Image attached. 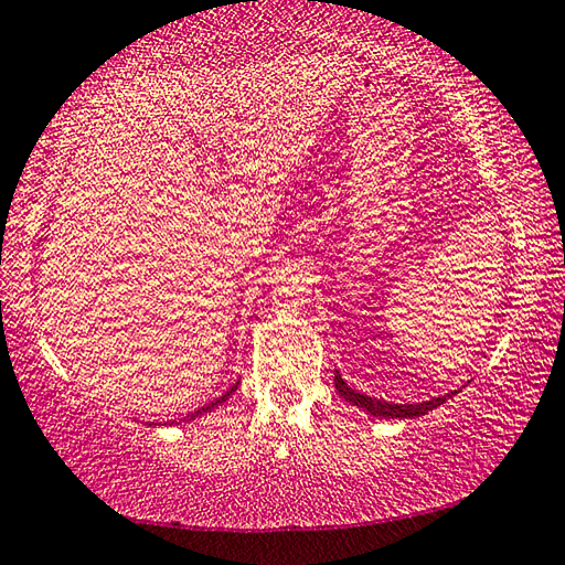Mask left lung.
Listing matches in <instances>:
<instances>
[{
	"label": "left lung",
	"mask_w": 565,
	"mask_h": 565,
	"mask_svg": "<svg viewBox=\"0 0 565 565\" xmlns=\"http://www.w3.org/2000/svg\"><path fill=\"white\" fill-rule=\"evenodd\" d=\"M333 386H337V391L341 394V398H347L351 406H359L366 411V414L376 416V418H414V416H424L428 414V411H434L444 404L446 398L456 396L458 391H448L446 396H438V398H431V401H420V404H394V401H381V398H371L366 394H361V391H353L347 381L341 379V374L337 371L333 374Z\"/></svg>",
	"instance_id": "1"
}]
</instances>
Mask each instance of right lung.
Segmentation results:
<instances>
[{
  "label": "right lung",
  "mask_w": 565,
  "mask_h": 565,
  "mask_svg": "<svg viewBox=\"0 0 565 565\" xmlns=\"http://www.w3.org/2000/svg\"><path fill=\"white\" fill-rule=\"evenodd\" d=\"M236 386H238V384H234L232 388H228V391H226V394H224V396H218L216 401H212V404H206V406H202V408H199V411H194V414H191V416H189V420H194V418H199V416H204V414H209V411H214L216 406H222V404H224V401H226L228 396H232V394H234V391H236ZM151 426H157V424H151Z\"/></svg>",
  "instance_id": "right-lung-1"
}]
</instances>
